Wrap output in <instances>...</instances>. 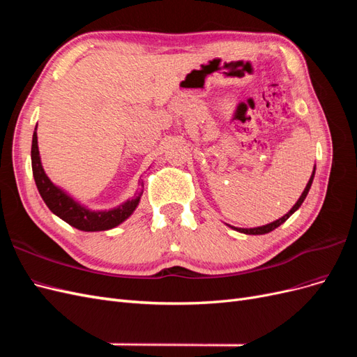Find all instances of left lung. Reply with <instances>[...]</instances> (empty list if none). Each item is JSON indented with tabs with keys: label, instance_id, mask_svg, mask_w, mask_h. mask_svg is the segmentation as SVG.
Segmentation results:
<instances>
[{
	"label": "left lung",
	"instance_id": "left-lung-1",
	"mask_svg": "<svg viewBox=\"0 0 357 357\" xmlns=\"http://www.w3.org/2000/svg\"><path fill=\"white\" fill-rule=\"evenodd\" d=\"M314 174H316V165H314V168H312V174H311V177H310V180H308V183H307V186H305L304 192L301 193V197H299V199L296 201V204L283 215V218H280V219H277V220H274V222H271V223H268V225H264V226H257V228H235V226H231V225H228V226H229V228H232L234 231H238V232L247 234V235H264V234H268V232L274 231L275 228H278L280 225H283V223L290 218V215L294 214V213L301 207L302 202L305 201V198H307V195H308V192H310V188H311V185H312V180H314Z\"/></svg>",
	"mask_w": 357,
	"mask_h": 357
}]
</instances>
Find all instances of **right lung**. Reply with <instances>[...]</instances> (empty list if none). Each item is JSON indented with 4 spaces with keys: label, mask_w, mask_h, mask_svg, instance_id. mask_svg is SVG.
Instances as JSON below:
<instances>
[{
    "label": "right lung",
    "mask_w": 357,
    "mask_h": 357,
    "mask_svg": "<svg viewBox=\"0 0 357 357\" xmlns=\"http://www.w3.org/2000/svg\"><path fill=\"white\" fill-rule=\"evenodd\" d=\"M31 164L37 189L49 210L55 215H58L59 219L67 222L73 228L79 231L98 232L116 228V226L131 218L143 195V180H138V189L135 190L134 197L126 199L122 204H119L117 207H113L110 210H92L89 207H86L84 204L70 195L67 190L56 186L55 183L47 177L45 168L41 165L37 139V125L34 129V135H32Z\"/></svg>",
    "instance_id": "add662e5"
}]
</instances>
